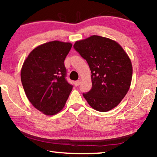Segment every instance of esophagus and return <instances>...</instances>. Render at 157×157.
I'll use <instances>...</instances> for the list:
<instances>
[{"mask_svg":"<svg viewBox=\"0 0 157 157\" xmlns=\"http://www.w3.org/2000/svg\"><path fill=\"white\" fill-rule=\"evenodd\" d=\"M80 83H81V80L80 79H78V80L75 82V85L76 86H78L80 85Z\"/></svg>","mask_w":157,"mask_h":157,"instance_id":"34e87169","label":"esophagus"}]
</instances>
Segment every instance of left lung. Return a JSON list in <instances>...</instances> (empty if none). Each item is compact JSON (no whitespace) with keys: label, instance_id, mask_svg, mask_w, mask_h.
Listing matches in <instances>:
<instances>
[{"label":"left lung","instance_id":"1","mask_svg":"<svg viewBox=\"0 0 157 157\" xmlns=\"http://www.w3.org/2000/svg\"><path fill=\"white\" fill-rule=\"evenodd\" d=\"M90 67L92 87L83 93L94 109L106 112L118 106L129 90L132 67L127 53L115 41L93 36L73 46Z\"/></svg>","mask_w":157,"mask_h":157}]
</instances>
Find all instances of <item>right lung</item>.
Masks as SVG:
<instances>
[{
	"mask_svg": "<svg viewBox=\"0 0 157 157\" xmlns=\"http://www.w3.org/2000/svg\"><path fill=\"white\" fill-rule=\"evenodd\" d=\"M71 48V43L48 42L35 48L23 63L21 81L27 97L46 115L61 111L73 87L64 65Z\"/></svg>",
	"mask_w": 157,
	"mask_h": 157,
	"instance_id": "add662e5",
	"label": "right lung"
}]
</instances>
